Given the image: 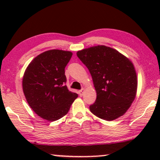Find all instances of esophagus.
Listing matches in <instances>:
<instances>
[{
  "instance_id": "1",
  "label": "esophagus",
  "mask_w": 160,
  "mask_h": 160,
  "mask_svg": "<svg viewBox=\"0 0 160 160\" xmlns=\"http://www.w3.org/2000/svg\"><path fill=\"white\" fill-rule=\"evenodd\" d=\"M84 92V89H82L81 90L78 91V94H79L80 96H82Z\"/></svg>"
}]
</instances>
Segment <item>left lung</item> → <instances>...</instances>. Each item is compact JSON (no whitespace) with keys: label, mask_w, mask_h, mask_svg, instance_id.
I'll return each instance as SVG.
<instances>
[{"label":"left lung","mask_w":160,"mask_h":160,"mask_svg":"<svg viewBox=\"0 0 160 160\" xmlns=\"http://www.w3.org/2000/svg\"><path fill=\"white\" fill-rule=\"evenodd\" d=\"M92 78L97 98L89 110L100 119L111 121L130 108L137 90V76L126 57L106 46H96L77 52Z\"/></svg>","instance_id":"8db88e82"}]
</instances>
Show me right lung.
I'll list each match as a JSON object with an SVG mask.
<instances>
[{
	"instance_id": "add662e5",
	"label": "right lung",
	"mask_w": 160,
	"mask_h": 160,
	"mask_svg": "<svg viewBox=\"0 0 160 160\" xmlns=\"http://www.w3.org/2000/svg\"><path fill=\"white\" fill-rule=\"evenodd\" d=\"M72 52L52 49L35 58L25 70L22 88L32 110L48 121H56L68 112L76 93L69 91L65 84V68Z\"/></svg>"
}]
</instances>
